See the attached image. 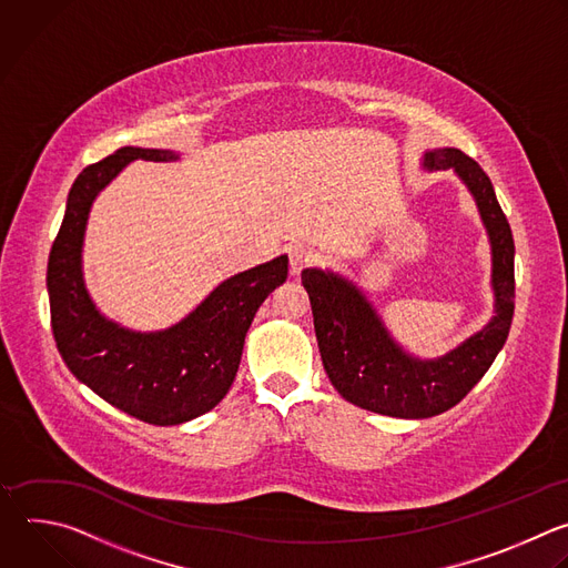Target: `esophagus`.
<instances>
[{
  "label": "esophagus",
  "mask_w": 568,
  "mask_h": 568,
  "mask_svg": "<svg viewBox=\"0 0 568 568\" xmlns=\"http://www.w3.org/2000/svg\"><path fill=\"white\" fill-rule=\"evenodd\" d=\"M315 262V253L304 248V246H295L291 248L288 253V264H291V273L293 275H300L306 266H311Z\"/></svg>",
  "instance_id": "esophagus-1"
}]
</instances>
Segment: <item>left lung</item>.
Listing matches in <instances>:
<instances>
[{
    "label": "left lung",
    "mask_w": 568,
    "mask_h": 568,
    "mask_svg": "<svg viewBox=\"0 0 568 568\" xmlns=\"http://www.w3.org/2000/svg\"><path fill=\"white\" fill-rule=\"evenodd\" d=\"M423 168L455 170L475 196L488 231L495 315L479 333L436 361L414 358L389 335L354 282L331 271H302L331 385L345 400L396 418H429L464 400L501 352L515 311V242L488 174L455 148L425 152Z\"/></svg>",
    "instance_id": "left-lung-1"
}]
</instances>
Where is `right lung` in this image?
I'll list each match as a JSON object with an SVG mask.
<instances>
[{
	"mask_svg": "<svg viewBox=\"0 0 568 568\" xmlns=\"http://www.w3.org/2000/svg\"><path fill=\"white\" fill-rule=\"evenodd\" d=\"M176 161L172 150L121 148L71 185L47 268L51 326L69 372L109 405L150 425L192 420L229 394L262 302L286 282L280 255L221 282L187 317L163 331H130L100 315L82 280V242L93 199L128 163Z\"/></svg>",
	"mask_w": 568,
	"mask_h": 568,
	"instance_id": "1",
	"label": "right lung"
}]
</instances>
